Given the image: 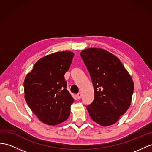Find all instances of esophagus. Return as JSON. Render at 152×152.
<instances>
[{
	"label": "esophagus",
	"mask_w": 152,
	"mask_h": 152,
	"mask_svg": "<svg viewBox=\"0 0 152 152\" xmlns=\"http://www.w3.org/2000/svg\"><path fill=\"white\" fill-rule=\"evenodd\" d=\"M77 99H80L81 97H82V94H81V93H79L77 94Z\"/></svg>",
	"instance_id": "34e87169"
}]
</instances>
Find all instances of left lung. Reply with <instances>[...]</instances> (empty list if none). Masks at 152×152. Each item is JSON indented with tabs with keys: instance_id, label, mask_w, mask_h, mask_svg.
Returning <instances> with one entry per match:
<instances>
[{
	"instance_id": "8db88e82",
	"label": "left lung",
	"mask_w": 152,
	"mask_h": 152,
	"mask_svg": "<svg viewBox=\"0 0 152 152\" xmlns=\"http://www.w3.org/2000/svg\"><path fill=\"white\" fill-rule=\"evenodd\" d=\"M90 73L94 99L87 110L91 119L107 126L119 120L131 104L134 82L121 61L100 48H88L80 53Z\"/></svg>"
}]
</instances>
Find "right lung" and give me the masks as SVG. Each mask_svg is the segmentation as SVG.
I'll return each instance as SVG.
<instances>
[{
    "mask_svg": "<svg viewBox=\"0 0 152 152\" xmlns=\"http://www.w3.org/2000/svg\"><path fill=\"white\" fill-rule=\"evenodd\" d=\"M74 53L59 51L46 55L35 64L24 82L26 102L38 119L57 125L68 119L74 99L67 90L64 75Z\"/></svg>",
    "mask_w": 152,
    "mask_h": 152,
    "instance_id": "add662e5",
    "label": "right lung"
}]
</instances>
